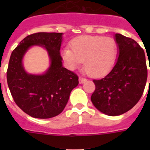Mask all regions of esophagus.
<instances>
[{"label": "esophagus", "instance_id": "obj_1", "mask_svg": "<svg viewBox=\"0 0 150 150\" xmlns=\"http://www.w3.org/2000/svg\"><path fill=\"white\" fill-rule=\"evenodd\" d=\"M79 81L80 84H82V83H84V82H86L87 79H85V78L79 77Z\"/></svg>", "mask_w": 150, "mask_h": 150}]
</instances>
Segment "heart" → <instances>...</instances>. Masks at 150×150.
Listing matches in <instances>:
<instances>
[{"instance_id": "b5f03b06", "label": "heart", "mask_w": 150, "mask_h": 150, "mask_svg": "<svg viewBox=\"0 0 150 150\" xmlns=\"http://www.w3.org/2000/svg\"><path fill=\"white\" fill-rule=\"evenodd\" d=\"M71 48H64L62 57L71 68H76L84 61L86 72L91 77L107 75L116 63L118 47L111 37L82 36L71 42Z\"/></svg>"}]
</instances>
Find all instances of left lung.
I'll list each match as a JSON object with an SVG mask.
<instances>
[{
	"label": "left lung",
	"instance_id": "left-lung-1",
	"mask_svg": "<svg viewBox=\"0 0 150 150\" xmlns=\"http://www.w3.org/2000/svg\"><path fill=\"white\" fill-rule=\"evenodd\" d=\"M114 40L118 57L104 78L93 80L96 89L91 96L94 107L109 116H118L132 109L141 98L147 80L143 49L136 41L121 34H115Z\"/></svg>",
	"mask_w": 150,
	"mask_h": 150
}]
</instances>
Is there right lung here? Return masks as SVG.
Segmentation results:
<instances>
[{"label": "right lung", "instance_id": "obj_1", "mask_svg": "<svg viewBox=\"0 0 150 150\" xmlns=\"http://www.w3.org/2000/svg\"><path fill=\"white\" fill-rule=\"evenodd\" d=\"M63 33H37L27 36L11 54L7 81L15 103L36 118H50L63 111L71 90L79 85V77L64 68L60 54ZM33 45L48 51L50 66L40 75L24 70L23 57Z\"/></svg>", "mask_w": 150, "mask_h": 150}]
</instances>
